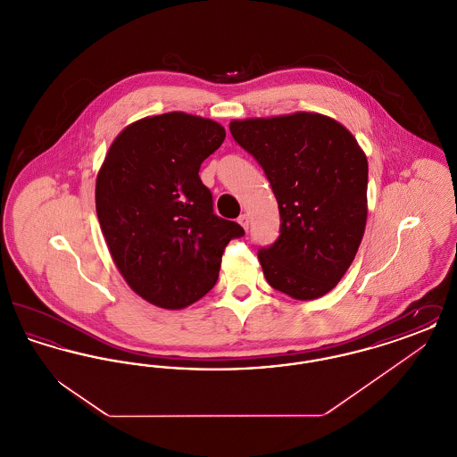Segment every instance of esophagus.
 <instances>
[{"instance_id":"esophagus-1","label":"esophagus","mask_w":457,"mask_h":457,"mask_svg":"<svg viewBox=\"0 0 457 457\" xmlns=\"http://www.w3.org/2000/svg\"><path fill=\"white\" fill-rule=\"evenodd\" d=\"M238 224L246 231V229H248V216H246V214H241L238 218Z\"/></svg>"}]
</instances>
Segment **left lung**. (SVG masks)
I'll use <instances>...</instances> for the list:
<instances>
[{"label":"left lung","mask_w":457,"mask_h":457,"mask_svg":"<svg viewBox=\"0 0 457 457\" xmlns=\"http://www.w3.org/2000/svg\"><path fill=\"white\" fill-rule=\"evenodd\" d=\"M229 130L261 164L279 207V237L259 250L267 283L295 300L324 296L365 233L367 155L319 112L235 120Z\"/></svg>","instance_id":"obj_1"}]
</instances>
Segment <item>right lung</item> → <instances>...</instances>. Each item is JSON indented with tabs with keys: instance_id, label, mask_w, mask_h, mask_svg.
<instances>
[{
	"instance_id": "right-lung-1",
	"label": "right lung",
	"mask_w": 457,
	"mask_h": 457,
	"mask_svg": "<svg viewBox=\"0 0 457 457\" xmlns=\"http://www.w3.org/2000/svg\"><path fill=\"white\" fill-rule=\"evenodd\" d=\"M207 118L164 112L131 123L109 147L96 211L111 257L149 303L179 310L218 283L226 245L245 235L214 214L200 164L224 142Z\"/></svg>"
}]
</instances>
